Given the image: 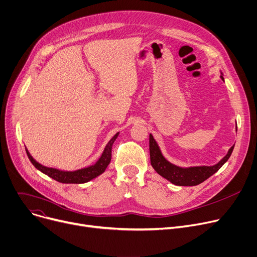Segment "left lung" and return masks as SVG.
I'll list each match as a JSON object with an SVG mask.
<instances>
[{"mask_svg":"<svg viewBox=\"0 0 257 257\" xmlns=\"http://www.w3.org/2000/svg\"><path fill=\"white\" fill-rule=\"evenodd\" d=\"M221 78L222 80H224L222 75ZM233 147L234 146L229 149L224 158H222L217 164L213 166L180 167L170 163L163 157L159 146L157 145L156 141L154 140L153 135L150 134V158L153 168L161 177L177 186H196L209 179L211 176L217 173L222 165L228 160L233 151Z\"/></svg>","mask_w":257,"mask_h":257,"instance_id":"8db88e82","label":"left lung"}]
</instances>
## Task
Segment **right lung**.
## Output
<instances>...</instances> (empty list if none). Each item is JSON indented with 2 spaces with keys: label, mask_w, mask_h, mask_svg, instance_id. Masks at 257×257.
<instances>
[{
  "label": "right lung",
  "mask_w": 257,
  "mask_h": 257,
  "mask_svg": "<svg viewBox=\"0 0 257 257\" xmlns=\"http://www.w3.org/2000/svg\"><path fill=\"white\" fill-rule=\"evenodd\" d=\"M117 135H118V132L115 135H113V138L108 142L103 153H102L101 157L94 165L84 167L81 169H77V170H74V172H64V170H60L57 168L43 166L42 164L38 163L35 159L31 156V154L28 152V150H26V151H27V155H28L30 161L32 162V164L35 166L38 170H40L41 173L45 174L46 176L50 177L51 179H54V180H56L60 183H64V184H82V183H87L104 173V170L106 169V167L108 166V164L111 160V148H112L114 141L117 138Z\"/></svg>",
  "instance_id": "add662e5"
}]
</instances>
